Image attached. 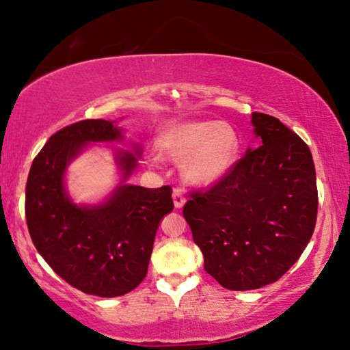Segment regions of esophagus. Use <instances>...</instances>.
Segmentation results:
<instances>
[{
	"label": "esophagus",
	"mask_w": 350,
	"mask_h": 350,
	"mask_svg": "<svg viewBox=\"0 0 350 350\" xmlns=\"http://www.w3.org/2000/svg\"><path fill=\"white\" fill-rule=\"evenodd\" d=\"M185 203H186V197H185V193H183L180 189H176V191L174 192V204H175V207H183L185 206Z\"/></svg>",
	"instance_id": "1"
}]
</instances>
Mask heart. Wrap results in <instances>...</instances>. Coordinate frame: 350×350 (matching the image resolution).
Returning a JSON list of instances; mask_svg holds the SVG:
<instances>
[{
  "label": "heart",
  "mask_w": 350,
  "mask_h": 350,
  "mask_svg": "<svg viewBox=\"0 0 350 350\" xmlns=\"http://www.w3.org/2000/svg\"><path fill=\"white\" fill-rule=\"evenodd\" d=\"M157 149L174 161L186 159L187 178L197 185H212L235 164L240 141L234 127L223 121H183L165 127Z\"/></svg>",
  "instance_id": "obj_1"
}]
</instances>
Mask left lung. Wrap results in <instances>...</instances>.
Returning a JSON list of instances; mask_svg holds the SVG:
<instances>
[{
  "mask_svg": "<svg viewBox=\"0 0 350 350\" xmlns=\"http://www.w3.org/2000/svg\"><path fill=\"white\" fill-rule=\"evenodd\" d=\"M260 144L183 207L204 269L229 291L278 281L314 234L318 212L309 146L275 116L254 112Z\"/></svg>",
  "mask_w": 350,
  "mask_h": 350,
  "instance_id": "obj_1",
  "label": "left lung"
}]
</instances>
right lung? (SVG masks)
<instances>
[{
	"mask_svg": "<svg viewBox=\"0 0 350 350\" xmlns=\"http://www.w3.org/2000/svg\"><path fill=\"white\" fill-rule=\"evenodd\" d=\"M106 120H83L49 138L35 157L26 185V219L40 255L66 283L96 297H121L146 278L157 229L174 209L172 187L120 186L107 203L79 207L67 198V163L85 143L120 139ZM131 175L137 158L122 152Z\"/></svg>",
	"mask_w": 350,
	"mask_h": 350,
	"instance_id": "obj_1",
	"label": "right lung"
}]
</instances>
